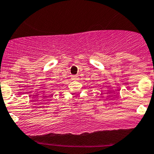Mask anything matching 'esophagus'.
I'll list each match as a JSON object with an SVG mask.
<instances>
[{"label":"esophagus","instance_id":"34e87169","mask_svg":"<svg viewBox=\"0 0 154 154\" xmlns=\"http://www.w3.org/2000/svg\"><path fill=\"white\" fill-rule=\"evenodd\" d=\"M72 80H78L79 79V76L76 75H72Z\"/></svg>","mask_w":154,"mask_h":154}]
</instances>
